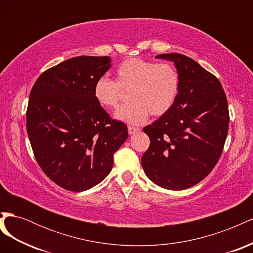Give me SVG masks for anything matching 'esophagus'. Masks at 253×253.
Segmentation results:
<instances>
[{
    "label": "esophagus",
    "mask_w": 253,
    "mask_h": 253,
    "mask_svg": "<svg viewBox=\"0 0 253 253\" xmlns=\"http://www.w3.org/2000/svg\"><path fill=\"white\" fill-rule=\"evenodd\" d=\"M127 131H128V134H129V135H132V134H135L136 132H139L140 128H139V127H136V126H129L127 127Z\"/></svg>",
    "instance_id": "1"
}]
</instances>
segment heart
Here are the masks:
<instances>
[{"label": "heart", "mask_w": 253, "mask_h": 253, "mask_svg": "<svg viewBox=\"0 0 253 253\" xmlns=\"http://www.w3.org/2000/svg\"><path fill=\"white\" fill-rule=\"evenodd\" d=\"M180 76L171 63L132 58L121 62L116 71V81L106 76L94 84L95 100L103 108H115L121 98V89L127 91L129 104L120 106L115 118L127 125L139 126L149 114L154 117L169 112L178 97Z\"/></svg>", "instance_id": "b5f03b06"}]
</instances>
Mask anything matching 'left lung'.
I'll return each mask as SVG.
<instances>
[{"instance_id":"obj_1","label":"left lung","mask_w":253,"mask_h":253,"mask_svg":"<svg viewBox=\"0 0 253 253\" xmlns=\"http://www.w3.org/2000/svg\"><path fill=\"white\" fill-rule=\"evenodd\" d=\"M155 58L174 62L180 87L172 109L143 127L150 147L141 165L155 185L185 190L208 176L221 155L229 126L227 97L219 80L193 59L177 52Z\"/></svg>"}]
</instances>
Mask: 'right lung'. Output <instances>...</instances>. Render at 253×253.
<instances>
[{
	"mask_svg": "<svg viewBox=\"0 0 253 253\" xmlns=\"http://www.w3.org/2000/svg\"><path fill=\"white\" fill-rule=\"evenodd\" d=\"M111 58L79 56L45 71L30 90L26 127L42 171L58 186L81 192L101 182L127 127L113 120L94 98Z\"/></svg>",
	"mask_w": 253,
	"mask_h": 253,
	"instance_id": "1",
	"label": "right lung"
}]
</instances>
